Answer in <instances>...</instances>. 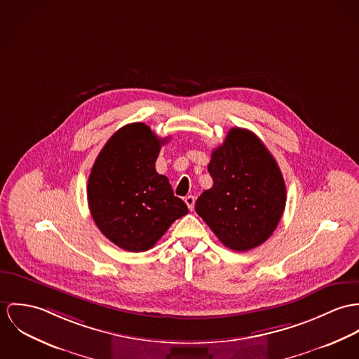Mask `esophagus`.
Here are the masks:
<instances>
[{"instance_id": "34e87169", "label": "esophagus", "mask_w": 359, "mask_h": 359, "mask_svg": "<svg viewBox=\"0 0 359 359\" xmlns=\"http://www.w3.org/2000/svg\"><path fill=\"white\" fill-rule=\"evenodd\" d=\"M184 202L187 203L189 209H190V210H193V209H194V203H196V197H193V196H187V197L184 198Z\"/></svg>"}]
</instances>
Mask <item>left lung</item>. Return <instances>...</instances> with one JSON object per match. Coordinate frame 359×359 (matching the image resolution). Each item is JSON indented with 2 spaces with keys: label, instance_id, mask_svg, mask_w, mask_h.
<instances>
[{
  "label": "left lung",
  "instance_id": "obj_1",
  "mask_svg": "<svg viewBox=\"0 0 359 359\" xmlns=\"http://www.w3.org/2000/svg\"><path fill=\"white\" fill-rule=\"evenodd\" d=\"M208 172L213 186L196 202V212L220 242L237 252L271 237L286 203L278 163L250 130L231 128L212 151Z\"/></svg>",
  "mask_w": 359,
  "mask_h": 359
}]
</instances>
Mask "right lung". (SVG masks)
<instances>
[{"label": "right lung", "instance_id": "add662e5", "mask_svg": "<svg viewBox=\"0 0 359 359\" xmlns=\"http://www.w3.org/2000/svg\"><path fill=\"white\" fill-rule=\"evenodd\" d=\"M160 139L146 123H128L104 144L88 179L90 215L104 237L128 252L151 249L170 224L189 213L156 170Z\"/></svg>", "mask_w": 359, "mask_h": 359}]
</instances>
